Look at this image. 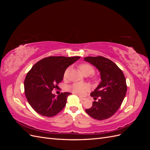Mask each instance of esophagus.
<instances>
[{
  "instance_id": "1",
  "label": "esophagus",
  "mask_w": 150,
  "mask_h": 150,
  "mask_svg": "<svg viewBox=\"0 0 150 150\" xmlns=\"http://www.w3.org/2000/svg\"><path fill=\"white\" fill-rule=\"evenodd\" d=\"M79 99H81V100H83V101H84L86 99L85 98H83V97H81V96H79Z\"/></svg>"
}]
</instances>
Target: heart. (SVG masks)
Returning <instances> with one entry per match:
<instances>
[{"mask_svg": "<svg viewBox=\"0 0 150 150\" xmlns=\"http://www.w3.org/2000/svg\"><path fill=\"white\" fill-rule=\"evenodd\" d=\"M79 68L81 72H82L84 76L86 75L89 76L90 74L94 73V72L93 67L88 64H81L79 66ZM68 72H69V69L67 68V69H66V71H64V78H66L67 77ZM69 89L74 94H77L78 95H84L86 93V91H88L90 89V87L87 84L76 83L71 85L69 87Z\"/></svg>", "mask_w": 150, "mask_h": 150, "instance_id": "obj_1", "label": "heart"}]
</instances>
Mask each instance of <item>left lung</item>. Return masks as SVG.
<instances>
[{
  "label": "left lung",
  "instance_id": "obj_1",
  "mask_svg": "<svg viewBox=\"0 0 150 150\" xmlns=\"http://www.w3.org/2000/svg\"><path fill=\"white\" fill-rule=\"evenodd\" d=\"M84 61L96 67L100 72L101 81L91 93L96 100L92 107L86 112L98 120L111 117L118 110L123 101L127 91L126 79L123 72L112 61L102 56L86 57Z\"/></svg>",
  "mask_w": 150,
  "mask_h": 150
}]
</instances>
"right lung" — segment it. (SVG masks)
<instances>
[{
	"label": "right lung",
	"instance_id": "right-lung-1",
	"mask_svg": "<svg viewBox=\"0 0 150 150\" xmlns=\"http://www.w3.org/2000/svg\"><path fill=\"white\" fill-rule=\"evenodd\" d=\"M80 57L50 56L38 61L28 72L24 81L25 96L38 114L52 117L64 108L70 93L57 96L52 91L62 81L66 69Z\"/></svg>",
	"mask_w": 150,
	"mask_h": 150
}]
</instances>
